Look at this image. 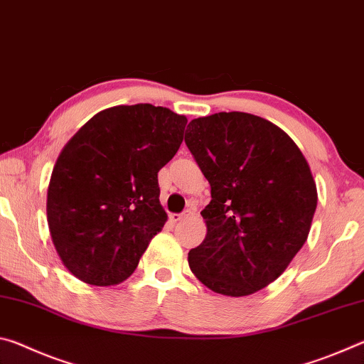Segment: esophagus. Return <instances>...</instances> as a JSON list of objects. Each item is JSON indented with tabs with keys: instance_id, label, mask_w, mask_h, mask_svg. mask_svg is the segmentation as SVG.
Here are the masks:
<instances>
[{
	"instance_id": "1",
	"label": "esophagus",
	"mask_w": 364,
	"mask_h": 364,
	"mask_svg": "<svg viewBox=\"0 0 364 364\" xmlns=\"http://www.w3.org/2000/svg\"><path fill=\"white\" fill-rule=\"evenodd\" d=\"M191 215H193V210H184L183 213H170V217H168V218H170L171 223H178V221L189 218Z\"/></svg>"
}]
</instances>
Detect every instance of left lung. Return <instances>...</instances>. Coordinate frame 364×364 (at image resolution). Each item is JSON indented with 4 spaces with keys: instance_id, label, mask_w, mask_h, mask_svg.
Segmentation results:
<instances>
[{
    "instance_id": "obj_1",
    "label": "left lung",
    "mask_w": 364,
    "mask_h": 364,
    "mask_svg": "<svg viewBox=\"0 0 364 364\" xmlns=\"http://www.w3.org/2000/svg\"><path fill=\"white\" fill-rule=\"evenodd\" d=\"M184 141L212 188L189 268L217 294H255L306 241L318 204L310 165L286 132L245 112L191 120Z\"/></svg>"
}]
</instances>
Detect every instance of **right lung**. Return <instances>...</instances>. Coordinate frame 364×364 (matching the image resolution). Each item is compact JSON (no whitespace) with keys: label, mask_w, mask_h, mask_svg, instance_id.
<instances>
[{"label":"right lung","mask_w":364,"mask_h":364,"mask_svg":"<svg viewBox=\"0 0 364 364\" xmlns=\"http://www.w3.org/2000/svg\"><path fill=\"white\" fill-rule=\"evenodd\" d=\"M188 119L152 104L97 112L60 151L46 215L64 267L91 286L130 278L167 221L159 170L183 143Z\"/></svg>","instance_id":"add662e5"}]
</instances>
